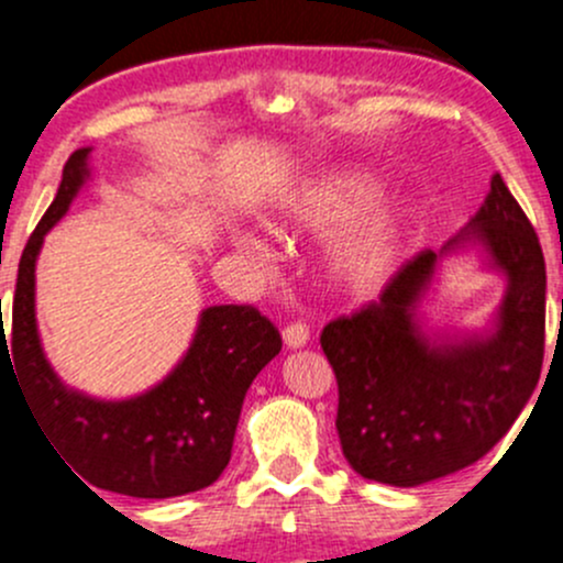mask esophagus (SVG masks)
<instances>
[{"label":"esophagus","mask_w":563,"mask_h":563,"mask_svg":"<svg viewBox=\"0 0 563 563\" xmlns=\"http://www.w3.org/2000/svg\"><path fill=\"white\" fill-rule=\"evenodd\" d=\"M308 340H310V329L305 327L302 321H294L283 329V343H286L288 349H305Z\"/></svg>","instance_id":"34e87169"}]
</instances>
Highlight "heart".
<instances>
[{"label":"heart","mask_w":563,"mask_h":563,"mask_svg":"<svg viewBox=\"0 0 563 563\" xmlns=\"http://www.w3.org/2000/svg\"><path fill=\"white\" fill-rule=\"evenodd\" d=\"M376 196L378 181L373 174L329 168L302 181L275 209V225L283 231L327 234L339 229L323 247L321 269L329 288L345 299H367L382 291L406 250L411 231L408 207L395 198H382L368 208L366 203ZM236 242L264 253V245L250 234H236Z\"/></svg>","instance_id":"b5f03b06"}]
</instances>
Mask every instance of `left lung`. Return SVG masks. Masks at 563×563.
<instances>
[{
  "mask_svg": "<svg viewBox=\"0 0 563 563\" xmlns=\"http://www.w3.org/2000/svg\"><path fill=\"white\" fill-rule=\"evenodd\" d=\"M476 249L505 277L479 333L430 328L421 305L446 254ZM544 255L501 174L457 236L408 261L382 299L321 332L338 378V435L360 476L417 487L476 463L533 395L544 356Z\"/></svg>",
  "mask_w": 563,
  "mask_h": 563,
  "instance_id": "8db88e82",
  "label": "left lung"
}]
</instances>
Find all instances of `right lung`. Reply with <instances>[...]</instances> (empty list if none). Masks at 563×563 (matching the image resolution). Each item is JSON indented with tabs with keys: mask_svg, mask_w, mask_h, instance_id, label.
Here are the masks:
<instances>
[{
	"mask_svg": "<svg viewBox=\"0 0 563 563\" xmlns=\"http://www.w3.org/2000/svg\"><path fill=\"white\" fill-rule=\"evenodd\" d=\"M92 146L70 155L59 190L26 242L13 297V327L0 340L26 406L62 463L100 490L174 498L212 485L231 460L253 378L280 354V332L250 305L201 310L190 345L155 387L103 400L67 387L45 356L35 313V269L45 234L92 179ZM95 493V490H92Z\"/></svg>",
	"mask_w": 563,
	"mask_h": 563,
	"instance_id": "right-lung-1",
	"label": "right lung"
}]
</instances>
